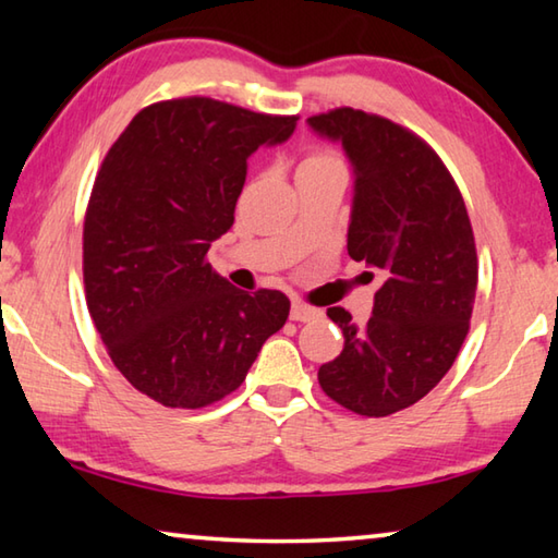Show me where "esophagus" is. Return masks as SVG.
<instances>
[{
    "mask_svg": "<svg viewBox=\"0 0 558 558\" xmlns=\"http://www.w3.org/2000/svg\"><path fill=\"white\" fill-rule=\"evenodd\" d=\"M290 317L295 319V323H313V319L323 317V310H317V307H313V305H305V302L295 300V302H292Z\"/></svg>",
    "mask_w": 558,
    "mask_h": 558,
    "instance_id": "esophagus-1",
    "label": "esophagus"
}]
</instances>
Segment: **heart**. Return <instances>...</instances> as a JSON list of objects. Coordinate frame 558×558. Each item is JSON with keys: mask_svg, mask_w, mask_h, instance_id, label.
<instances>
[{"mask_svg": "<svg viewBox=\"0 0 558 558\" xmlns=\"http://www.w3.org/2000/svg\"><path fill=\"white\" fill-rule=\"evenodd\" d=\"M327 167H342V159H339V155H335L332 149H310V153L300 159L298 172H310V169Z\"/></svg>", "mask_w": 558, "mask_h": 558, "instance_id": "obj_1", "label": "heart"}]
</instances>
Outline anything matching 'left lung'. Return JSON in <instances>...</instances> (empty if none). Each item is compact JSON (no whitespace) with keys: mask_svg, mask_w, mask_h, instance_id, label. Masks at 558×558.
<instances>
[{"mask_svg":"<svg viewBox=\"0 0 558 558\" xmlns=\"http://www.w3.org/2000/svg\"><path fill=\"white\" fill-rule=\"evenodd\" d=\"M307 122L354 167L347 251L384 280L366 325L327 310L344 349L317 379L339 405L381 418L421 401L456 362L475 305V235L456 179L411 130L354 108Z\"/></svg>","mask_w":558,"mask_h":558,"instance_id":"8db88e82","label":"left lung"}]
</instances>
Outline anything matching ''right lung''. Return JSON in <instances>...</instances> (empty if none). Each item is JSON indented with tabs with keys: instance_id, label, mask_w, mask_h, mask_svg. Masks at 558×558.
I'll list each match as a JSON object with an SVG mask.
<instances>
[{
	"instance_id": "add662e5",
	"label": "right lung",
	"mask_w": 558,
	"mask_h": 558,
	"mask_svg": "<svg viewBox=\"0 0 558 558\" xmlns=\"http://www.w3.org/2000/svg\"><path fill=\"white\" fill-rule=\"evenodd\" d=\"M295 125L298 116L174 98L140 110L102 159L83 223L88 313L118 372L167 409L239 389L286 325L280 290L233 288L206 253L233 226L245 159Z\"/></svg>"
}]
</instances>
